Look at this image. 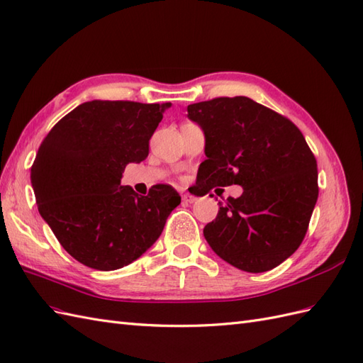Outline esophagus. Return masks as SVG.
Segmentation results:
<instances>
[{
	"label": "esophagus",
	"instance_id": "esophagus-1",
	"mask_svg": "<svg viewBox=\"0 0 363 363\" xmlns=\"http://www.w3.org/2000/svg\"><path fill=\"white\" fill-rule=\"evenodd\" d=\"M182 201L184 202H194L196 201V196H193V194H190V193H185V194H182Z\"/></svg>",
	"mask_w": 363,
	"mask_h": 363
}]
</instances>
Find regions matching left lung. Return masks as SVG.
Segmentation results:
<instances>
[{
	"label": "left lung",
	"mask_w": 363,
	"mask_h": 363,
	"mask_svg": "<svg viewBox=\"0 0 363 363\" xmlns=\"http://www.w3.org/2000/svg\"><path fill=\"white\" fill-rule=\"evenodd\" d=\"M187 110L206 133L198 196L233 184L244 189L225 206L219 202L203 236L239 270H273L299 248L308 230L319 196L313 152L290 119L247 96L202 101Z\"/></svg>",
	"instance_id": "8db88e82"
}]
</instances>
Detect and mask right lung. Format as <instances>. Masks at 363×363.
Wrapping results in <instances>:
<instances>
[{
	"label": "right lung",
	"instance_id": "add662e5",
	"mask_svg": "<svg viewBox=\"0 0 363 363\" xmlns=\"http://www.w3.org/2000/svg\"><path fill=\"white\" fill-rule=\"evenodd\" d=\"M169 106L84 102L43 139L30 169L38 211L82 265L111 272L132 264L156 242L181 203L169 184L153 185L147 196L121 185L125 165L148 156Z\"/></svg>",
	"mask_w": 363,
	"mask_h": 363
}]
</instances>
